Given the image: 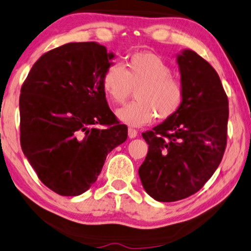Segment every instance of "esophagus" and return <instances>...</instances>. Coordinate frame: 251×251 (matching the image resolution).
Instances as JSON below:
<instances>
[{
	"label": "esophagus",
	"instance_id": "obj_1",
	"mask_svg": "<svg viewBox=\"0 0 251 251\" xmlns=\"http://www.w3.org/2000/svg\"><path fill=\"white\" fill-rule=\"evenodd\" d=\"M128 136H129V139L136 138V136H138V131L134 128H128Z\"/></svg>",
	"mask_w": 251,
	"mask_h": 251
}]
</instances>
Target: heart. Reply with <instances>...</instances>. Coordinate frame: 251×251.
Segmentation results:
<instances>
[{"label": "heart", "instance_id": "1", "mask_svg": "<svg viewBox=\"0 0 251 251\" xmlns=\"http://www.w3.org/2000/svg\"><path fill=\"white\" fill-rule=\"evenodd\" d=\"M171 67L153 52H139L129 56L124 65H112L104 72L102 88L113 103H124L136 88L138 100L117 110L119 122L131 127L149 124L157 116L166 120L179 110L184 89L171 75Z\"/></svg>", "mask_w": 251, "mask_h": 251}]
</instances>
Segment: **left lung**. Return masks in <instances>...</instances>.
Wrapping results in <instances>:
<instances>
[{
	"instance_id": "1",
	"label": "left lung",
	"mask_w": 251,
	"mask_h": 251,
	"mask_svg": "<svg viewBox=\"0 0 251 251\" xmlns=\"http://www.w3.org/2000/svg\"><path fill=\"white\" fill-rule=\"evenodd\" d=\"M183 103L170 118L142 133L148 153L139 168L142 186L157 201H176L199 191L223 160L228 100L220 77L191 50L177 54Z\"/></svg>"
}]
</instances>
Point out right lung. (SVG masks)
<instances>
[{"instance_id": "1", "label": "right lung", "mask_w": 251, "mask_h": 251, "mask_svg": "<svg viewBox=\"0 0 251 251\" xmlns=\"http://www.w3.org/2000/svg\"><path fill=\"white\" fill-rule=\"evenodd\" d=\"M113 58L95 41L65 44L37 60L21 89L22 149L58 195L90 189L107 154L127 139V126L117 120L102 88Z\"/></svg>"}]
</instances>
